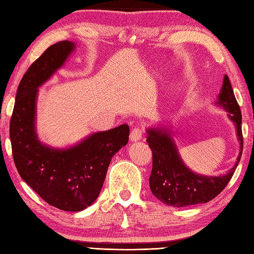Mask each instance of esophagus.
<instances>
[{
    "instance_id": "obj_1",
    "label": "esophagus",
    "mask_w": 254,
    "mask_h": 254,
    "mask_svg": "<svg viewBox=\"0 0 254 254\" xmlns=\"http://www.w3.org/2000/svg\"><path fill=\"white\" fill-rule=\"evenodd\" d=\"M143 135V130L140 127H134L131 134H130V141L131 142H137L140 141Z\"/></svg>"
}]
</instances>
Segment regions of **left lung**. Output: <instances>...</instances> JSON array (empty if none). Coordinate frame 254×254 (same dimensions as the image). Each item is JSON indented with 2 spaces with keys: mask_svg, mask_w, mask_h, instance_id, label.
<instances>
[{
  "mask_svg": "<svg viewBox=\"0 0 254 254\" xmlns=\"http://www.w3.org/2000/svg\"><path fill=\"white\" fill-rule=\"evenodd\" d=\"M216 104L228 112V117L235 123L238 140L240 142V152L235 166L223 175L205 176L190 170L180 155L171 127L146 128V141L153 153L150 188L153 195L167 206L181 208L210 201L219 195L230 182L240 162L243 148L242 118L240 107L227 74L223 77Z\"/></svg>",
  "mask_w": 254,
  "mask_h": 254,
  "instance_id": "left-lung-1",
  "label": "left lung"
}]
</instances>
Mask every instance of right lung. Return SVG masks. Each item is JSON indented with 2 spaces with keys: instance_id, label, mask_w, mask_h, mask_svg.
Here are the masks:
<instances>
[{
  "instance_id": "obj_1",
  "label": "right lung",
  "mask_w": 254,
  "mask_h": 254,
  "mask_svg": "<svg viewBox=\"0 0 254 254\" xmlns=\"http://www.w3.org/2000/svg\"><path fill=\"white\" fill-rule=\"evenodd\" d=\"M76 49L72 42L52 45L18 84L9 123L15 166L22 180L49 205L81 211L97 199L112 157L128 141L130 127L122 124L92 133L72 146L56 148L41 142L36 132L38 88L51 79Z\"/></svg>"
}]
</instances>
